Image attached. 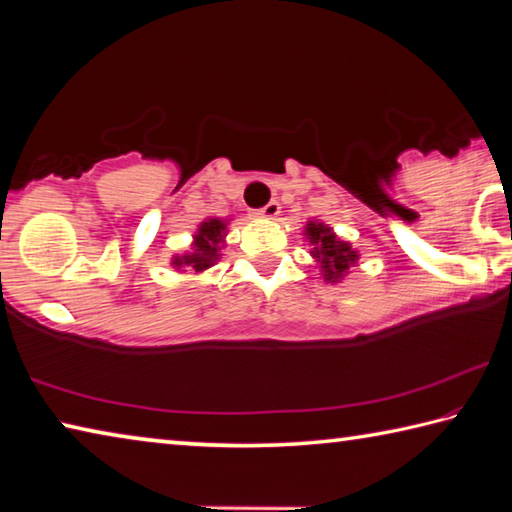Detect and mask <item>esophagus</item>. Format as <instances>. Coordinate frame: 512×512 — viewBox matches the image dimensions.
I'll return each mask as SVG.
<instances>
[{
	"label": "esophagus",
	"mask_w": 512,
	"mask_h": 512,
	"mask_svg": "<svg viewBox=\"0 0 512 512\" xmlns=\"http://www.w3.org/2000/svg\"><path fill=\"white\" fill-rule=\"evenodd\" d=\"M257 214L262 216V219H275L277 214H280V203L277 201H271V203H266L262 210H257Z\"/></svg>",
	"instance_id": "obj_1"
}]
</instances>
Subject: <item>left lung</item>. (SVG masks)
<instances>
[{"label":"left lung","mask_w":512,"mask_h":512,"mask_svg":"<svg viewBox=\"0 0 512 512\" xmlns=\"http://www.w3.org/2000/svg\"><path fill=\"white\" fill-rule=\"evenodd\" d=\"M305 235L311 244H314L311 255H314L316 262L320 264L325 282H341L343 277L350 273V266L357 264V250H352L348 241H341L336 237L332 228H327L325 223L309 221Z\"/></svg>","instance_id":"obj_1"}]
</instances>
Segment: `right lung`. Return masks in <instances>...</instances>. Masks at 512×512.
I'll return each mask as SVG.
<instances>
[{"label":"right lung","mask_w":512,"mask_h":512,"mask_svg":"<svg viewBox=\"0 0 512 512\" xmlns=\"http://www.w3.org/2000/svg\"><path fill=\"white\" fill-rule=\"evenodd\" d=\"M225 237V221L221 219H207L198 225V232L194 235V253L173 257L171 264L176 268L189 266L194 273H201L210 268L216 259H219V250L223 246Z\"/></svg>","instance_id":"1"}]
</instances>
